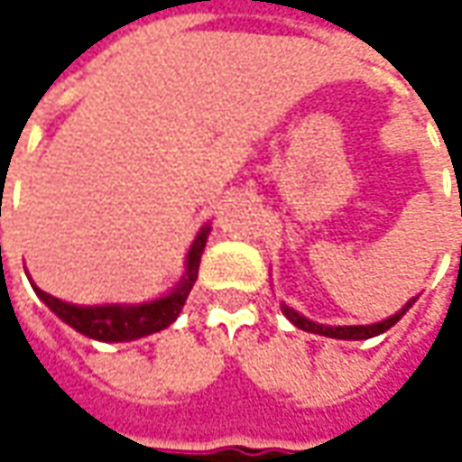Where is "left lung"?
Returning a JSON list of instances; mask_svg holds the SVG:
<instances>
[{"label": "left lung", "instance_id": "1", "mask_svg": "<svg viewBox=\"0 0 462 462\" xmlns=\"http://www.w3.org/2000/svg\"><path fill=\"white\" fill-rule=\"evenodd\" d=\"M417 303V298H411L399 313H393V316H388L385 321H378V324H367V327H327V324H316V321H310L306 316H300L298 310L288 309L285 303H282V313L293 321L295 327L303 328V331H310V334H321V337H331V339H370V337H378L383 331H388V328L393 327L396 321H399L401 316L406 313V310L411 309Z\"/></svg>", "mask_w": 462, "mask_h": 462}]
</instances>
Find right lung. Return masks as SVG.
Listing matches in <instances>:
<instances>
[{
    "mask_svg": "<svg viewBox=\"0 0 462 462\" xmlns=\"http://www.w3.org/2000/svg\"><path fill=\"white\" fill-rule=\"evenodd\" d=\"M208 234H210V226H203L198 231V236H195L189 252H187L185 275L177 282V288L164 298H156V300H149V303H138V306H120V303L74 306V303H66V300L48 295L38 285H32V288H35L38 298L43 300L48 309L84 337L97 339V342H134V339L149 337L153 331H162L169 324H174V319L180 316L187 295H189L195 280H198V267H200Z\"/></svg>",
    "mask_w": 462,
    "mask_h": 462,
    "instance_id": "add662e5",
    "label": "right lung"
}]
</instances>
